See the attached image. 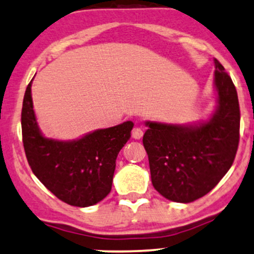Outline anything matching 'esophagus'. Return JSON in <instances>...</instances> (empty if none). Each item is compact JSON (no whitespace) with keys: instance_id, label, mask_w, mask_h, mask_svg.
<instances>
[{"instance_id":"obj_1","label":"esophagus","mask_w":254,"mask_h":254,"mask_svg":"<svg viewBox=\"0 0 254 254\" xmlns=\"http://www.w3.org/2000/svg\"><path fill=\"white\" fill-rule=\"evenodd\" d=\"M142 135H144V130L141 129L140 127H134L133 130H132V136L134 139H140L142 138Z\"/></svg>"}]
</instances>
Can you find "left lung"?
<instances>
[{
	"mask_svg": "<svg viewBox=\"0 0 254 254\" xmlns=\"http://www.w3.org/2000/svg\"><path fill=\"white\" fill-rule=\"evenodd\" d=\"M217 108L208 122L181 126L147 121L142 138L154 189L170 201L189 203L203 197L227 174L240 138L237 89L215 59Z\"/></svg>",
	"mask_w": 254,
	"mask_h": 254,
	"instance_id": "8db88e82",
	"label": "left lung"
}]
</instances>
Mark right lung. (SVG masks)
Segmentation results:
<instances>
[{
	"label": "right lung",
	"mask_w": 254,
	"mask_h": 254,
	"mask_svg": "<svg viewBox=\"0 0 254 254\" xmlns=\"http://www.w3.org/2000/svg\"><path fill=\"white\" fill-rule=\"evenodd\" d=\"M32 80L21 112L22 142L33 174L56 197L74 207L102 201L112 190L119 152L130 138L133 122L97 129L73 141L43 136L33 110Z\"/></svg>",
	"instance_id": "add662e5"
}]
</instances>
